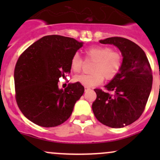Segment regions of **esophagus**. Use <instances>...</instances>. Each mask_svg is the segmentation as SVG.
<instances>
[{
	"mask_svg": "<svg viewBox=\"0 0 160 160\" xmlns=\"http://www.w3.org/2000/svg\"><path fill=\"white\" fill-rule=\"evenodd\" d=\"M84 89H85V92L88 91V90H90V88L89 87V86H84Z\"/></svg>",
	"mask_w": 160,
	"mask_h": 160,
	"instance_id": "obj_1",
	"label": "esophagus"
}]
</instances>
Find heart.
I'll return each mask as SVG.
<instances>
[{"label": "heart", "mask_w": 160, "mask_h": 160, "mask_svg": "<svg viewBox=\"0 0 160 160\" xmlns=\"http://www.w3.org/2000/svg\"><path fill=\"white\" fill-rule=\"evenodd\" d=\"M86 59L94 61L91 68L92 73L76 75L74 82L85 86H95L107 80L114 79L120 73L122 66V56L106 46H92L85 49ZM83 61L78 53H75L71 60V70L79 73L82 70Z\"/></svg>", "instance_id": "1"}]
</instances>
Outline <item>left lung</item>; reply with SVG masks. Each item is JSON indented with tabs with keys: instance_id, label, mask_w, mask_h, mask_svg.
<instances>
[{
	"instance_id": "obj_1",
	"label": "left lung",
	"mask_w": 160,
	"mask_h": 160,
	"mask_svg": "<svg viewBox=\"0 0 160 160\" xmlns=\"http://www.w3.org/2000/svg\"><path fill=\"white\" fill-rule=\"evenodd\" d=\"M99 42L118 47L123 59L120 73L104 86L108 91L94 89L97 97L92 108L102 124L122 128L136 121L144 112L153 83L152 70L144 50L131 40L113 37Z\"/></svg>"
}]
</instances>
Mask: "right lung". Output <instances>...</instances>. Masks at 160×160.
Listing matches in <instances>:
<instances>
[{"label":"right lung","instance_id":"add662e5","mask_svg":"<svg viewBox=\"0 0 160 160\" xmlns=\"http://www.w3.org/2000/svg\"><path fill=\"white\" fill-rule=\"evenodd\" d=\"M82 42L61 35L37 40L20 55L14 71L16 101L32 122L54 127L65 122L84 92L79 82L58 89V79L71 72V60Z\"/></svg>","mask_w":160,"mask_h":160}]
</instances>
